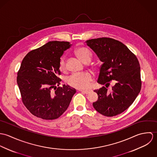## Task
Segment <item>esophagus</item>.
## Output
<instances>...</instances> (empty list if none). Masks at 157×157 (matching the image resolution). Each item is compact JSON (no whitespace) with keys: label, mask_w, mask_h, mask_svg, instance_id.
Segmentation results:
<instances>
[{"label":"esophagus","mask_w":157,"mask_h":157,"mask_svg":"<svg viewBox=\"0 0 157 157\" xmlns=\"http://www.w3.org/2000/svg\"><path fill=\"white\" fill-rule=\"evenodd\" d=\"M80 91H81L82 92L84 93V94H89V93H90V92L92 91V90H81Z\"/></svg>","instance_id":"34e87169"}]
</instances>
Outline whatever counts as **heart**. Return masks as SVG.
<instances>
[{
  "mask_svg": "<svg viewBox=\"0 0 157 157\" xmlns=\"http://www.w3.org/2000/svg\"><path fill=\"white\" fill-rule=\"evenodd\" d=\"M77 57L83 62L90 61L92 53L89 49L86 47H80L75 50ZM59 69L60 72H65L67 71V62L65 57L60 58L59 63ZM92 80L91 74L85 72L81 74H74L67 78V83L72 87L78 90H86L90 86Z\"/></svg>",
  "mask_w": 157,
  "mask_h": 157,
  "instance_id": "b5f03b06",
  "label": "heart"
}]
</instances>
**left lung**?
<instances>
[{
    "label": "left lung",
    "mask_w": 157,
    "mask_h": 157,
    "mask_svg": "<svg viewBox=\"0 0 157 157\" xmlns=\"http://www.w3.org/2000/svg\"><path fill=\"white\" fill-rule=\"evenodd\" d=\"M103 63L100 69L97 82L109 85L116 83L111 93L103 86L94 92L98 100L92 105L94 109L106 117H113L126 110L140 92L141 81L139 62L134 53L118 40L102 37L86 41Z\"/></svg>",
    "instance_id": "8db88e82"
}]
</instances>
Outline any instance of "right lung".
Returning <instances> with one entry per match:
<instances>
[{"label": "right lung", "mask_w": 157, "mask_h": 157, "mask_svg": "<svg viewBox=\"0 0 157 157\" xmlns=\"http://www.w3.org/2000/svg\"><path fill=\"white\" fill-rule=\"evenodd\" d=\"M68 42L51 41L29 52L17 72V83L23 105L34 116L55 120L67 109L76 90L68 85L56 88L61 79L59 63Z\"/></svg>", "instance_id": "right-lung-1"}]
</instances>
